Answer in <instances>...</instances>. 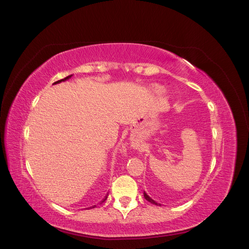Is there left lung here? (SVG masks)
<instances>
[{
    "label": "left lung",
    "instance_id": "1",
    "mask_svg": "<svg viewBox=\"0 0 249 249\" xmlns=\"http://www.w3.org/2000/svg\"><path fill=\"white\" fill-rule=\"evenodd\" d=\"M144 197H145V199H146V200H148L149 202H151V203H153V204H156V205H158V204H157V202H155L154 200H152L151 198L149 197V196H148L146 193H144Z\"/></svg>",
    "mask_w": 249,
    "mask_h": 249
}]
</instances>
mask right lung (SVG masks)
Wrapping results in <instances>:
<instances>
[{
    "label": "right lung",
    "mask_w": 249,
    "mask_h": 249,
    "mask_svg": "<svg viewBox=\"0 0 249 249\" xmlns=\"http://www.w3.org/2000/svg\"><path fill=\"white\" fill-rule=\"evenodd\" d=\"M72 76V74L71 75H68V76H66V77H64V78H62V79H60V81H57V82H55L54 84H58V83H61V82H64V81H66V79H68V78H71ZM106 199V198H105ZM105 199L103 200V201H105Z\"/></svg>",
    "instance_id": "add662e5"
}]
</instances>
